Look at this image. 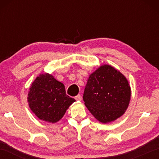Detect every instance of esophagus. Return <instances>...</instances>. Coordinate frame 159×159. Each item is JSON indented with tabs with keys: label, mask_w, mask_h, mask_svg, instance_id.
<instances>
[{
	"label": "esophagus",
	"mask_w": 159,
	"mask_h": 159,
	"mask_svg": "<svg viewBox=\"0 0 159 159\" xmlns=\"http://www.w3.org/2000/svg\"><path fill=\"white\" fill-rule=\"evenodd\" d=\"M75 99H76V101H81V99H82V98H81V96H80V95H76V97H75Z\"/></svg>",
	"instance_id": "1"
}]
</instances>
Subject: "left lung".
I'll use <instances>...</instances> for the list:
<instances>
[{
  "label": "left lung",
  "instance_id": "obj_1",
  "mask_svg": "<svg viewBox=\"0 0 159 159\" xmlns=\"http://www.w3.org/2000/svg\"><path fill=\"white\" fill-rule=\"evenodd\" d=\"M130 96V86L124 75L104 64L90 75L83 98L93 116L99 122L107 123L124 114Z\"/></svg>",
  "mask_w": 159,
  "mask_h": 159
}]
</instances>
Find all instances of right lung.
<instances>
[{
	"label": "right lung",
	"mask_w": 159,
	"mask_h": 159,
	"mask_svg": "<svg viewBox=\"0 0 159 159\" xmlns=\"http://www.w3.org/2000/svg\"><path fill=\"white\" fill-rule=\"evenodd\" d=\"M32 112L48 123L60 120L75 99L66 94L64 85L49 74H42L32 83L28 93Z\"/></svg>",
	"instance_id": "right-lung-1"
}]
</instances>
